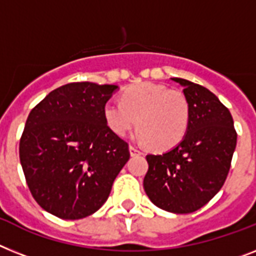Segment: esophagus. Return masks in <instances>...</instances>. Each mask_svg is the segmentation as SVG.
Instances as JSON below:
<instances>
[{
    "instance_id": "obj_1",
    "label": "esophagus",
    "mask_w": 256,
    "mask_h": 256,
    "mask_svg": "<svg viewBox=\"0 0 256 256\" xmlns=\"http://www.w3.org/2000/svg\"><path fill=\"white\" fill-rule=\"evenodd\" d=\"M130 156L133 157V156H140V154H142V152H141L138 148L133 146V145H130Z\"/></svg>"
}]
</instances>
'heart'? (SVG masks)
<instances>
[{"label": "heart", "mask_w": 256, "mask_h": 256, "mask_svg": "<svg viewBox=\"0 0 256 256\" xmlns=\"http://www.w3.org/2000/svg\"><path fill=\"white\" fill-rule=\"evenodd\" d=\"M106 124L126 137L136 126L140 138L158 150L175 146L184 137L190 122L188 100L183 92L153 82L130 86L122 102L108 100L103 110Z\"/></svg>", "instance_id": "1"}]
</instances>
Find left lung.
<instances>
[{"instance_id":"1","label":"left lung","mask_w":256,"mask_h":256,"mask_svg":"<svg viewBox=\"0 0 256 256\" xmlns=\"http://www.w3.org/2000/svg\"><path fill=\"white\" fill-rule=\"evenodd\" d=\"M183 86L190 122L183 140L164 154H149L144 190L154 206L171 213H191L221 190L237 145L229 110L204 86L171 78Z\"/></svg>"}]
</instances>
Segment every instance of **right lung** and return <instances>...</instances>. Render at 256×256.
<instances>
[{"label":"right lung","instance_id":"obj_1","mask_svg":"<svg viewBox=\"0 0 256 256\" xmlns=\"http://www.w3.org/2000/svg\"><path fill=\"white\" fill-rule=\"evenodd\" d=\"M116 85L73 82L50 92L27 118L19 158L44 210L64 220L95 213L130 160L128 144L110 130L103 110Z\"/></svg>","mask_w":256,"mask_h":256}]
</instances>
